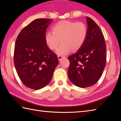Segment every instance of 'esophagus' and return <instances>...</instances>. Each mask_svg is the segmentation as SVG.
I'll list each match as a JSON object with an SVG mask.
<instances>
[{
    "label": "esophagus",
    "mask_w": 121,
    "mask_h": 121,
    "mask_svg": "<svg viewBox=\"0 0 121 121\" xmlns=\"http://www.w3.org/2000/svg\"><path fill=\"white\" fill-rule=\"evenodd\" d=\"M65 56H58V59L59 61H61L62 59H63V58H65Z\"/></svg>",
    "instance_id": "obj_1"
}]
</instances>
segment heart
Returning a JSON list of instances; mask_svg holds the SVG:
<instances>
[{
	"label": "heart",
	"mask_w": 121,
	"mask_h": 121,
	"mask_svg": "<svg viewBox=\"0 0 121 121\" xmlns=\"http://www.w3.org/2000/svg\"><path fill=\"white\" fill-rule=\"evenodd\" d=\"M52 31L46 33L45 42L49 48L56 50L59 56H64L71 51L79 50L85 42L88 33L86 25L83 22L62 21L52 27Z\"/></svg>",
	"instance_id": "heart-1"
}]
</instances>
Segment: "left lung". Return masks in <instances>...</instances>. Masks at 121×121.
Here are the masks:
<instances>
[{"instance_id": "1", "label": "left lung", "mask_w": 121, "mask_h": 121, "mask_svg": "<svg viewBox=\"0 0 121 121\" xmlns=\"http://www.w3.org/2000/svg\"><path fill=\"white\" fill-rule=\"evenodd\" d=\"M88 33L85 42L76 53L70 56L68 75L76 86L85 88L101 78L106 63V45L102 31L94 20L87 17Z\"/></svg>"}]
</instances>
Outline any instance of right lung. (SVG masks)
<instances>
[{
    "instance_id": "obj_1",
    "label": "right lung",
    "mask_w": 121,
    "mask_h": 121,
    "mask_svg": "<svg viewBox=\"0 0 121 121\" xmlns=\"http://www.w3.org/2000/svg\"><path fill=\"white\" fill-rule=\"evenodd\" d=\"M52 19H37L18 35L14 51V63L24 85L38 90L49 84L59 63L57 56L45 42L46 31Z\"/></svg>"
}]
</instances>
